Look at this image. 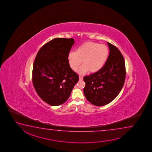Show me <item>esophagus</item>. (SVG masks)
Returning <instances> with one entry per match:
<instances>
[{"label":"esophagus","instance_id":"obj_1","mask_svg":"<svg viewBox=\"0 0 152 152\" xmlns=\"http://www.w3.org/2000/svg\"><path fill=\"white\" fill-rule=\"evenodd\" d=\"M83 77L82 76V75H79V79L80 80H83Z\"/></svg>","mask_w":152,"mask_h":152}]
</instances>
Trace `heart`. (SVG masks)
<instances>
[{"mask_svg": "<svg viewBox=\"0 0 152 152\" xmlns=\"http://www.w3.org/2000/svg\"><path fill=\"white\" fill-rule=\"evenodd\" d=\"M107 47L93 41H87L81 44L75 52H69L68 59L72 69L77 71L83 61V65L78 69L80 73L88 71L91 73L98 72L105 63L108 57Z\"/></svg>", "mask_w": 152, "mask_h": 152, "instance_id": "b5f03b06", "label": "heart"}]
</instances>
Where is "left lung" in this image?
Returning <instances> with one entry per match:
<instances>
[{"label": "left lung", "mask_w": 152, "mask_h": 152, "mask_svg": "<svg viewBox=\"0 0 152 152\" xmlns=\"http://www.w3.org/2000/svg\"><path fill=\"white\" fill-rule=\"evenodd\" d=\"M110 54L105 64L98 72L85 76L83 93L90 103L105 105L118 95L126 79L124 57L118 48L107 42Z\"/></svg>", "instance_id": "left-lung-1"}]
</instances>
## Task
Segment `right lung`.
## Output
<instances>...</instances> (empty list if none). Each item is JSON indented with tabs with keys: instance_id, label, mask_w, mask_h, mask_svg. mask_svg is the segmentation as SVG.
<instances>
[{
	"instance_id": "obj_1",
	"label": "right lung",
	"mask_w": 152,
	"mask_h": 152,
	"mask_svg": "<svg viewBox=\"0 0 152 152\" xmlns=\"http://www.w3.org/2000/svg\"><path fill=\"white\" fill-rule=\"evenodd\" d=\"M72 38H57L45 44L37 53L32 70V83L39 96L50 105L65 103L79 75L69 66L68 54Z\"/></svg>"
}]
</instances>
